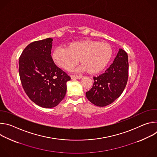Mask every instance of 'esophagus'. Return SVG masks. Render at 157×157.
I'll use <instances>...</instances> for the list:
<instances>
[{"instance_id":"esophagus-1","label":"esophagus","mask_w":157,"mask_h":157,"mask_svg":"<svg viewBox=\"0 0 157 157\" xmlns=\"http://www.w3.org/2000/svg\"><path fill=\"white\" fill-rule=\"evenodd\" d=\"M71 78L72 79H81L82 78V76H76V75H71Z\"/></svg>"}]
</instances>
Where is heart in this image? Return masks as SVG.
I'll list each match as a JSON object with an SVG mask.
<instances>
[{
    "mask_svg": "<svg viewBox=\"0 0 157 157\" xmlns=\"http://www.w3.org/2000/svg\"><path fill=\"white\" fill-rule=\"evenodd\" d=\"M113 55L109 44L92 40H82L70 44L68 48L56 47L52 54L54 62L61 68L69 70L80 61V70L96 73L107 65Z\"/></svg>",
    "mask_w": 157,
    "mask_h": 157,
    "instance_id": "heart-1",
    "label": "heart"
}]
</instances>
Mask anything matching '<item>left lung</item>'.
I'll return each mask as SVG.
<instances>
[{"instance_id":"1","label":"left lung","mask_w":157,"mask_h":157,"mask_svg":"<svg viewBox=\"0 0 157 157\" xmlns=\"http://www.w3.org/2000/svg\"><path fill=\"white\" fill-rule=\"evenodd\" d=\"M128 70L127 53L120 48L113 63L105 73L93 78V87L86 93L87 99L99 107L113 103L121 95L126 86Z\"/></svg>"}]
</instances>
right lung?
Segmentation results:
<instances>
[{"label":"right lung","instance_id":"1","mask_svg":"<svg viewBox=\"0 0 157 157\" xmlns=\"http://www.w3.org/2000/svg\"><path fill=\"white\" fill-rule=\"evenodd\" d=\"M53 39L33 41L19 58V75L29 98L43 108L59 104L66 93V82L71 78L55 64L52 56Z\"/></svg>","mask_w":157,"mask_h":157}]
</instances>
